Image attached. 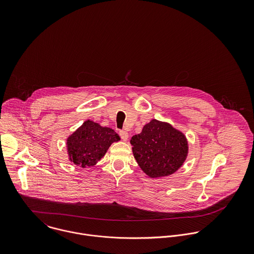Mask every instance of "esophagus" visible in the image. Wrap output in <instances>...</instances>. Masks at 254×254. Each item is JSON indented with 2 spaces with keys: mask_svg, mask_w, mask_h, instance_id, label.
I'll return each mask as SVG.
<instances>
[{
  "mask_svg": "<svg viewBox=\"0 0 254 254\" xmlns=\"http://www.w3.org/2000/svg\"><path fill=\"white\" fill-rule=\"evenodd\" d=\"M119 135H120V137H121V139H122L123 141H127V140H128V138H129V134H128V132L123 131V130L119 132Z\"/></svg>",
  "mask_w": 254,
  "mask_h": 254,
  "instance_id": "obj_1",
  "label": "esophagus"
}]
</instances>
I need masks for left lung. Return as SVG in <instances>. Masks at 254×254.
Segmentation results:
<instances>
[{"label":"left lung","mask_w":254,"mask_h":254,"mask_svg":"<svg viewBox=\"0 0 254 254\" xmlns=\"http://www.w3.org/2000/svg\"><path fill=\"white\" fill-rule=\"evenodd\" d=\"M130 144L134 157L145 174L158 179L174 174L186 161L189 143L186 135L170 123L151 119Z\"/></svg>","instance_id":"left-lung-1"}]
</instances>
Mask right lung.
Listing matches in <instances>:
<instances>
[{"instance_id": "right-lung-1", "label": "right lung", "mask_w": 254, "mask_h": 254, "mask_svg": "<svg viewBox=\"0 0 254 254\" xmlns=\"http://www.w3.org/2000/svg\"><path fill=\"white\" fill-rule=\"evenodd\" d=\"M119 141L120 137L113 129L88 119L66 139L68 160L82 168L94 166L109 146Z\"/></svg>"}]
</instances>
